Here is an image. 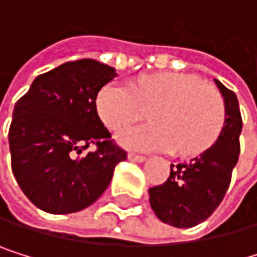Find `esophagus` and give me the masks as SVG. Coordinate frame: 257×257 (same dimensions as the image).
<instances>
[{
  "mask_svg": "<svg viewBox=\"0 0 257 257\" xmlns=\"http://www.w3.org/2000/svg\"><path fill=\"white\" fill-rule=\"evenodd\" d=\"M130 160H133V162H145L146 160V157L145 156H140V154H136V153H130Z\"/></svg>",
  "mask_w": 257,
  "mask_h": 257,
  "instance_id": "1",
  "label": "esophagus"
}]
</instances>
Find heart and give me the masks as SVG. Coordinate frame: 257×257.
I'll return each mask as SVG.
<instances>
[{
    "label": "heart",
    "instance_id": "heart-1",
    "mask_svg": "<svg viewBox=\"0 0 257 257\" xmlns=\"http://www.w3.org/2000/svg\"><path fill=\"white\" fill-rule=\"evenodd\" d=\"M153 123L127 127L118 142L139 151L203 153L217 140L225 121V101L213 84L188 74H157L130 86L111 81L97 95V112L111 131L134 123L151 107Z\"/></svg>",
    "mask_w": 257,
    "mask_h": 257
}]
</instances>
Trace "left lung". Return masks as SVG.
<instances>
[{"label":"left lung","mask_w":257,"mask_h":257,"mask_svg":"<svg viewBox=\"0 0 257 257\" xmlns=\"http://www.w3.org/2000/svg\"><path fill=\"white\" fill-rule=\"evenodd\" d=\"M225 100V124L219 139L188 163L171 165L170 177L150 188L156 216L173 226L190 228L208 219L223 200L239 160L242 117L233 91L214 80Z\"/></svg>","instance_id":"8db88e82"}]
</instances>
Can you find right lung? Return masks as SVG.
I'll return each mask as SVG.
<instances>
[{
    "label": "right lung",
    "instance_id": "obj_1",
    "mask_svg": "<svg viewBox=\"0 0 257 257\" xmlns=\"http://www.w3.org/2000/svg\"><path fill=\"white\" fill-rule=\"evenodd\" d=\"M115 69L84 58L38 75L15 104L9 130L12 171L35 206L67 214L92 205L127 154L98 117L97 95ZM87 147L89 153L79 157Z\"/></svg>",
    "mask_w": 257,
    "mask_h": 257
}]
</instances>
